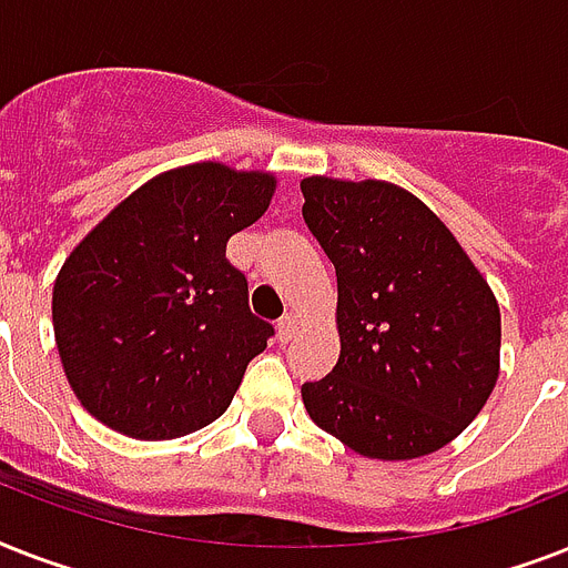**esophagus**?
<instances>
[{"label": "esophagus", "mask_w": 568, "mask_h": 568, "mask_svg": "<svg viewBox=\"0 0 568 568\" xmlns=\"http://www.w3.org/2000/svg\"><path fill=\"white\" fill-rule=\"evenodd\" d=\"M301 329V315L297 312H288L280 324H276V333H280V338L283 342H288V338H294V333Z\"/></svg>", "instance_id": "esophagus-1"}]
</instances>
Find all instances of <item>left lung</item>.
I'll use <instances>...</instances> for the list:
<instances>
[{
  "instance_id": "8db88e82",
  "label": "left lung",
  "mask_w": 568,
  "mask_h": 568,
  "mask_svg": "<svg viewBox=\"0 0 568 568\" xmlns=\"http://www.w3.org/2000/svg\"><path fill=\"white\" fill-rule=\"evenodd\" d=\"M303 221L336 265V368L306 383L321 430L415 459L475 422L501 372V310L454 232L386 180L306 176Z\"/></svg>"
}]
</instances>
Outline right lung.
<instances>
[{
	"instance_id": "obj_1",
	"label": "right lung",
	"mask_w": 568,
	"mask_h": 568,
	"mask_svg": "<svg viewBox=\"0 0 568 568\" xmlns=\"http://www.w3.org/2000/svg\"><path fill=\"white\" fill-rule=\"evenodd\" d=\"M276 173L194 162L146 180L64 258L52 327L67 383L111 430L159 442L226 413L274 327L247 306L226 241L271 205Z\"/></svg>"
}]
</instances>
